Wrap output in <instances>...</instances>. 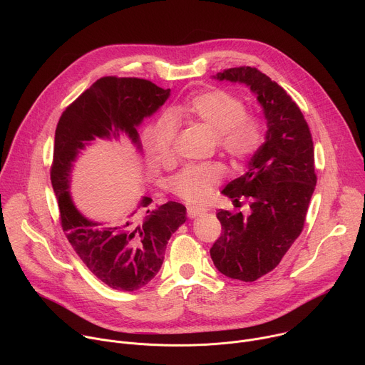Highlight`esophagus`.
<instances>
[{
    "label": "esophagus",
    "instance_id": "1",
    "mask_svg": "<svg viewBox=\"0 0 365 365\" xmlns=\"http://www.w3.org/2000/svg\"><path fill=\"white\" fill-rule=\"evenodd\" d=\"M206 210L205 207H199V206H187V217L189 218H196L202 214H205Z\"/></svg>",
    "mask_w": 365,
    "mask_h": 365
}]
</instances>
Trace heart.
I'll list each match as a JSON object with an SVG mask.
<instances>
[{
  "label": "heart",
  "mask_w": 365,
  "mask_h": 365,
  "mask_svg": "<svg viewBox=\"0 0 365 365\" xmlns=\"http://www.w3.org/2000/svg\"><path fill=\"white\" fill-rule=\"evenodd\" d=\"M176 118H190L202 123L214 133L217 145L234 160H245L263 143V128L255 117L247 114L245 102L227 91L215 89L195 95L185 106L173 111ZM178 134L176 121L166 115L151 124L144 135L151 159L162 166L173 160V143ZM225 169L221 163L189 165L170 183L179 197L202 203L211 197L222 180Z\"/></svg>",
  "instance_id": "heart-1"
}]
</instances>
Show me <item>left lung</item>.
Here are the masks:
<instances>
[{
	"label": "left lung",
	"instance_id": "8db88e82",
	"mask_svg": "<svg viewBox=\"0 0 365 365\" xmlns=\"http://www.w3.org/2000/svg\"><path fill=\"white\" fill-rule=\"evenodd\" d=\"M214 79L247 85L267 121L266 140L247 172L222 190L234 203L248 199L250 215L220 210L222 232L210 250L224 276L254 282L279 266L303 230L317 186L314 141L296 102L267 75L241 66L220 72Z\"/></svg>",
	"mask_w": 365,
	"mask_h": 365
}]
</instances>
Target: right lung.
<instances>
[{
    "mask_svg": "<svg viewBox=\"0 0 365 365\" xmlns=\"http://www.w3.org/2000/svg\"><path fill=\"white\" fill-rule=\"evenodd\" d=\"M169 95L170 89L145 79L106 76L71 103L56 127L50 180L62 228L91 273L115 290H138L159 273L168 241L186 221V207L169 200L137 218L140 207L151 202L143 196L135 210L121 221H92L78 211L72 200L73 163L96 138L118 141L125 134L141 151L137 127L158 111Z\"/></svg>",
    "mask_w": 365,
    "mask_h": 365,
    "instance_id": "right-lung-1",
    "label": "right lung"
}]
</instances>
